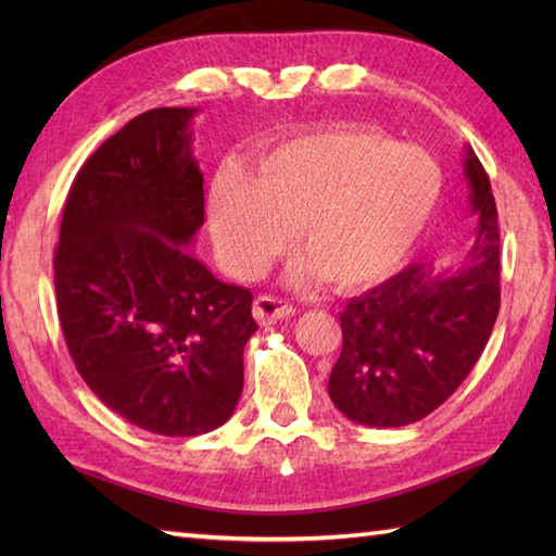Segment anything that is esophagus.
I'll use <instances>...</instances> for the list:
<instances>
[{
	"label": "esophagus",
	"mask_w": 556,
	"mask_h": 556,
	"mask_svg": "<svg viewBox=\"0 0 556 556\" xmlns=\"http://www.w3.org/2000/svg\"><path fill=\"white\" fill-rule=\"evenodd\" d=\"M293 313H296V308H293L291 303L275 299V296H257L253 301V315H255V320L260 325H271L277 320H287V317H291Z\"/></svg>",
	"instance_id": "34e87169"
}]
</instances>
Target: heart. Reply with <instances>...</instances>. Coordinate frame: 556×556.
<instances>
[{
	"label": "heart",
	"mask_w": 556,
	"mask_h": 556,
	"mask_svg": "<svg viewBox=\"0 0 556 556\" xmlns=\"http://www.w3.org/2000/svg\"><path fill=\"white\" fill-rule=\"evenodd\" d=\"M442 169L416 146L382 134L332 131L271 152L255 179L227 172L212 184L210 236L224 269L253 279L289 243L308 257L293 279L320 269L334 287L389 275L428 227L442 195Z\"/></svg>",
	"instance_id": "heart-1"
}]
</instances>
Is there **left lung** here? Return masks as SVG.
Returning <instances> with one entry per match:
<instances>
[{
    "instance_id": "left-lung-1",
    "label": "left lung",
    "mask_w": 556,
    "mask_h": 556,
    "mask_svg": "<svg viewBox=\"0 0 556 556\" xmlns=\"http://www.w3.org/2000/svg\"><path fill=\"white\" fill-rule=\"evenodd\" d=\"M464 172L476 239L458 269L408 265L351 299L327 392L353 422L401 428L430 416L473 370L500 313V222L473 148Z\"/></svg>"
}]
</instances>
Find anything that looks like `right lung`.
<instances>
[{
  "mask_svg": "<svg viewBox=\"0 0 556 556\" xmlns=\"http://www.w3.org/2000/svg\"><path fill=\"white\" fill-rule=\"evenodd\" d=\"M195 110L138 114L92 152L64 205L56 313L76 370L140 430L193 437L231 418L253 293L186 251L205 222Z\"/></svg>",
  "mask_w": 556,
  "mask_h": 556,
  "instance_id": "add662e5",
  "label": "right lung"
}]
</instances>
